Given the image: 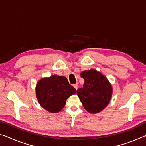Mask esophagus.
Wrapping results in <instances>:
<instances>
[{"label": "esophagus", "mask_w": 146, "mask_h": 146, "mask_svg": "<svg viewBox=\"0 0 146 146\" xmlns=\"http://www.w3.org/2000/svg\"><path fill=\"white\" fill-rule=\"evenodd\" d=\"M73 87L75 88L76 89V90H77V89L78 88V85L77 84H75L73 85Z\"/></svg>", "instance_id": "esophagus-1"}]
</instances>
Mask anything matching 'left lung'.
Here are the masks:
<instances>
[{
  "mask_svg": "<svg viewBox=\"0 0 146 146\" xmlns=\"http://www.w3.org/2000/svg\"><path fill=\"white\" fill-rule=\"evenodd\" d=\"M80 76L84 79V84L82 88L77 90V95L84 108L93 114L100 112L111 98V85L105 76L97 70L82 71Z\"/></svg>",
  "mask_w": 146,
  "mask_h": 146,
  "instance_id": "1",
  "label": "left lung"
}]
</instances>
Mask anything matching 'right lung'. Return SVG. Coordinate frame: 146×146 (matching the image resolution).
<instances>
[{"mask_svg": "<svg viewBox=\"0 0 146 146\" xmlns=\"http://www.w3.org/2000/svg\"><path fill=\"white\" fill-rule=\"evenodd\" d=\"M35 91L40 106L52 113L60 111L67 98L76 93L65 76L56 75L40 79L36 84Z\"/></svg>", "mask_w": 146, "mask_h": 146, "instance_id": "add662e5", "label": "right lung"}]
</instances>
